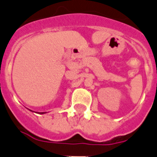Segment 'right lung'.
Returning a JSON list of instances; mask_svg holds the SVG:
<instances>
[{
  "instance_id": "add662e5",
  "label": "right lung",
  "mask_w": 157,
  "mask_h": 157,
  "mask_svg": "<svg viewBox=\"0 0 157 157\" xmlns=\"http://www.w3.org/2000/svg\"><path fill=\"white\" fill-rule=\"evenodd\" d=\"M46 112H41V113H39V114H45Z\"/></svg>"
}]
</instances>
